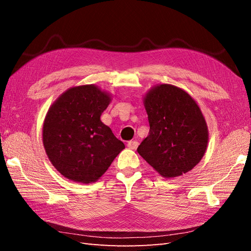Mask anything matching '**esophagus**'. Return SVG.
I'll use <instances>...</instances> for the list:
<instances>
[{"label":"esophagus","instance_id":"esophagus-1","mask_svg":"<svg viewBox=\"0 0 251 251\" xmlns=\"http://www.w3.org/2000/svg\"><path fill=\"white\" fill-rule=\"evenodd\" d=\"M138 145H139V143H138V141L136 140H130L127 142V147H128V149H130V150H136L138 148Z\"/></svg>","mask_w":251,"mask_h":251}]
</instances>
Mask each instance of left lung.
Instances as JSON below:
<instances>
[{
    "label": "left lung",
    "instance_id": "1",
    "mask_svg": "<svg viewBox=\"0 0 251 251\" xmlns=\"http://www.w3.org/2000/svg\"><path fill=\"white\" fill-rule=\"evenodd\" d=\"M150 131L137 151L164 178L190 172L204 156L208 128L200 106L177 86L161 84L143 99Z\"/></svg>",
    "mask_w": 251,
    "mask_h": 251
}]
</instances>
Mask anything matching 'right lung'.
Returning a JSON list of instances; mask_svg holds the SVG:
<instances>
[{
  "label": "right lung",
  "mask_w": 251,
  "mask_h": 251,
  "mask_svg": "<svg viewBox=\"0 0 251 251\" xmlns=\"http://www.w3.org/2000/svg\"><path fill=\"white\" fill-rule=\"evenodd\" d=\"M110 101L108 93L90 84L69 88L51 104L43 125V145L63 177L95 182L125 149L100 120Z\"/></svg>",
  "instance_id": "right-lung-1"
}]
</instances>
